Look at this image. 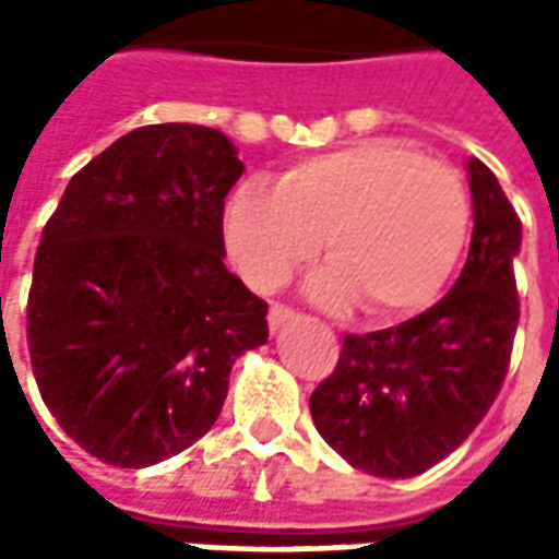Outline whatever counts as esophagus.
Wrapping results in <instances>:
<instances>
[{"label": "esophagus", "mask_w": 559, "mask_h": 559, "mask_svg": "<svg viewBox=\"0 0 559 559\" xmlns=\"http://www.w3.org/2000/svg\"><path fill=\"white\" fill-rule=\"evenodd\" d=\"M293 317H296V311L287 308V305H272V308H269V326L275 332V329H281L284 323H290Z\"/></svg>", "instance_id": "34e87169"}]
</instances>
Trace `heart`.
Returning <instances> with one entry per match:
<instances>
[{"mask_svg": "<svg viewBox=\"0 0 559 559\" xmlns=\"http://www.w3.org/2000/svg\"><path fill=\"white\" fill-rule=\"evenodd\" d=\"M469 230L464 176L395 140H368L293 164L272 191H233L224 239L257 290H278L323 248L332 269L317 299H359L374 320L425 311L440 296Z\"/></svg>", "mask_w": 559, "mask_h": 559, "instance_id": "1", "label": "heart"}]
</instances>
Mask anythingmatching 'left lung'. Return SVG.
<instances>
[{
    "label": "left lung",
    "mask_w": 559,
    "mask_h": 559,
    "mask_svg": "<svg viewBox=\"0 0 559 559\" xmlns=\"http://www.w3.org/2000/svg\"><path fill=\"white\" fill-rule=\"evenodd\" d=\"M467 170L473 239L452 290L401 326L347 335L335 371L308 401L320 437L380 479H411L455 452L509 371L521 218L481 160L469 158Z\"/></svg>",
    "instance_id": "left-lung-1"
}]
</instances>
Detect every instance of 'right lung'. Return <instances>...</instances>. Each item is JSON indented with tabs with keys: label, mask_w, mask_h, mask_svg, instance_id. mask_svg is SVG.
<instances>
[{
	"label": "right lung",
	"mask_w": 559,
	"mask_h": 559,
	"mask_svg": "<svg viewBox=\"0 0 559 559\" xmlns=\"http://www.w3.org/2000/svg\"><path fill=\"white\" fill-rule=\"evenodd\" d=\"M242 176L215 128L143 126L78 170L44 224L26 341L47 411L90 455L148 467L215 425L269 305L224 266Z\"/></svg>",
	"instance_id": "right-lung-1"
}]
</instances>
